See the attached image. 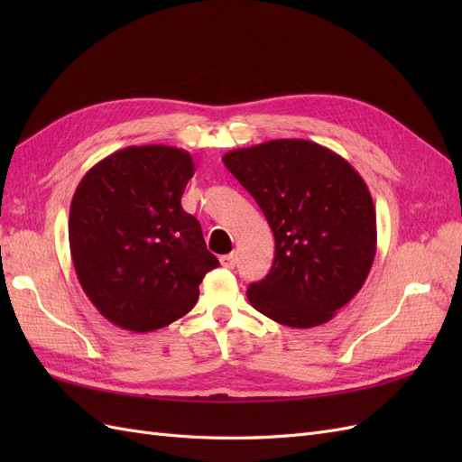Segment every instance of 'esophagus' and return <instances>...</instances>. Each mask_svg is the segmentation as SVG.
I'll return each instance as SVG.
<instances>
[{"mask_svg":"<svg viewBox=\"0 0 462 462\" xmlns=\"http://www.w3.org/2000/svg\"><path fill=\"white\" fill-rule=\"evenodd\" d=\"M219 263L223 265L226 270H233L236 265V254H226V256H219Z\"/></svg>","mask_w":462,"mask_h":462,"instance_id":"34e87169","label":"esophagus"}]
</instances>
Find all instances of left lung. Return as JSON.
Masks as SVG:
<instances>
[{
  "mask_svg": "<svg viewBox=\"0 0 462 462\" xmlns=\"http://www.w3.org/2000/svg\"><path fill=\"white\" fill-rule=\"evenodd\" d=\"M275 236L270 273L246 289L277 324H326L365 285L375 256V209L355 167L333 150L279 138L223 156Z\"/></svg>",
  "mask_w": 462,
  "mask_h": 462,
  "instance_id": "8db88e82",
  "label": "left lung"
}]
</instances>
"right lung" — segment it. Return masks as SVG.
<instances>
[{"label":"right lung","instance_id":"add662e5","mask_svg":"<svg viewBox=\"0 0 462 462\" xmlns=\"http://www.w3.org/2000/svg\"><path fill=\"white\" fill-rule=\"evenodd\" d=\"M194 175L187 150L127 146L80 179L69 212L79 283L111 324L146 333L183 318L217 268L199 219L180 206Z\"/></svg>","mask_w":462,"mask_h":462}]
</instances>
